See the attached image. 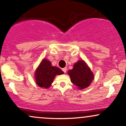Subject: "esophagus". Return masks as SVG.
<instances>
[{"label":"esophagus","instance_id":"1","mask_svg":"<svg viewBox=\"0 0 126 126\" xmlns=\"http://www.w3.org/2000/svg\"><path fill=\"white\" fill-rule=\"evenodd\" d=\"M62 70H63L64 73H66V71H67V67H64L62 69Z\"/></svg>","mask_w":126,"mask_h":126}]
</instances>
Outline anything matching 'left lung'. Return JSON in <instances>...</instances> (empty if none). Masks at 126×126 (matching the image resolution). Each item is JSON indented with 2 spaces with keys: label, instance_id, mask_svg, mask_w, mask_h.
<instances>
[{
  "label": "left lung",
  "instance_id": "8db88e82",
  "mask_svg": "<svg viewBox=\"0 0 126 126\" xmlns=\"http://www.w3.org/2000/svg\"><path fill=\"white\" fill-rule=\"evenodd\" d=\"M71 82L80 89L89 86L94 79V74L83 60L75 63L72 70L68 71Z\"/></svg>",
  "mask_w": 126,
  "mask_h": 126
}]
</instances>
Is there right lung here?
Masks as SVG:
<instances>
[{"label":"right lung","instance_id":"add662e5","mask_svg":"<svg viewBox=\"0 0 126 126\" xmlns=\"http://www.w3.org/2000/svg\"><path fill=\"white\" fill-rule=\"evenodd\" d=\"M60 68L52 66L49 60L43 59L35 73L36 83L39 86L47 88L53 83L56 75L63 74Z\"/></svg>","mask_w":126,"mask_h":126}]
</instances>
